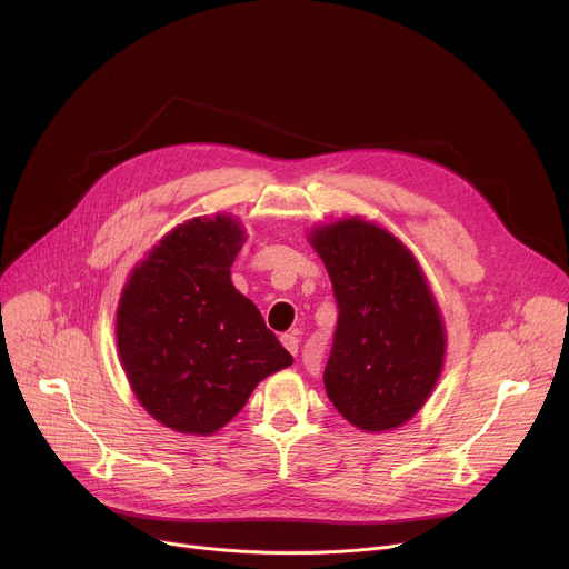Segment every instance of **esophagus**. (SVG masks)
I'll use <instances>...</instances> for the list:
<instances>
[{"label":"esophagus","mask_w":569,"mask_h":569,"mask_svg":"<svg viewBox=\"0 0 569 569\" xmlns=\"http://www.w3.org/2000/svg\"><path fill=\"white\" fill-rule=\"evenodd\" d=\"M281 345H283L292 356H297V351H299V338H297V333H283V336H281Z\"/></svg>","instance_id":"obj_1"}]
</instances>
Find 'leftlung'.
I'll list each match as a JSON object with an SVG mask.
<instances>
[{"label": "left lung", "instance_id": "8db88e82", "mask_svg": "<svg viewBox=\"0 0 569 569\" xmlns=\"http://www.w3.org/2000/svg\"><path fill=\"white\" fill-rule=\"evenodd\" d=\"M310 242L338 303L327 393L360 430L398 428L421 410L443 365V323L428 281L400 240L365 220L321 227Z\"/></svg>", "mask_w": 569, "mask_h": 569}]
</instances>
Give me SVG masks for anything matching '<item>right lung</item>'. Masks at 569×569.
Masks as SVG:
<instances>
[{"label": "right lung", "mask_w": 569, "mask_h": 569, "mask_svg": "<svg viewBox=\"0 0 569 569\" xmlns=\"http://www.w3.org/2000/svg\"><path fill=\"white\" fill-rule=\"evenodd\" d=\"M242 240L229 216L193 218L159 240L121 292L117 345L128 380L148 415L184 435L216 432L266 376L292 365L229 279Z\"/></svg>", "instance_id": "1"}]
</instances>
